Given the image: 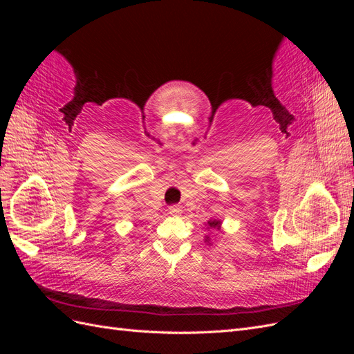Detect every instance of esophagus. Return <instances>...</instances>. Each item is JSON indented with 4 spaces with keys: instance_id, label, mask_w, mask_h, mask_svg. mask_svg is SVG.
I'll return each mask as SVG.
<instances>
[{
    "instance_id": "esophagus-1",
    "label": "esophagus",
    "mask_w": 354,
    "mask_h": 354,
    "mask_svg": "<svg viewBox=\"0 0 354 354\" xmlns=\"http://www.w3.org/2000/svg\"><path fill=\"white\" fill-rule=\"evenodd\" d=\"M181 211H183V208H181L180 205H171L169 207V214H171V216H180Z\"/></svg>"
}]
</instances>
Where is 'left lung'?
Here are the masks:
<instances>
[{
  "label": "left lung",
  "instance_id": "8db88e82",
  "mask_svg": "<svg viewBox=\"0 0 354 354\" xmlns=\"http://www.w3.org/2000/svg\"><path fill=\"white\" fill-rule=\"evenodd\" d=\"M221 227V221L220 220H209L208 221V229H220ZM207 241L209 242V238H207Z\"/></svg>",
  "mask_w": 354,
  "mask_h": 354
}]
</instances>
